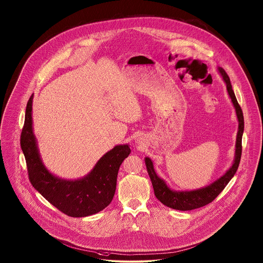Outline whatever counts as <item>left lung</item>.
I'll return each instance as SVG.
<instances>
[{
	"label": "left lung",
	"instance_id": "8db88e82",
	"mask_svg": "<svg viewBox=\"0 0 263 263\" xmlns=\"http://www.w3.org/2000/svg\"><path fill=\"white\" fill-rule=\"evenodd\" d=\"M218 72L223 78L225 82L227 91L233 106L235 108L237 119H238V133L236 138V145H235V156L232 166L227 170L225 174H223L220 178L212 182L210 185L204 187L194 189V190H173L167 185L165 180L159 177L154 169V165L150 158H145V163L147 166V170L150 176L152 185L154 188V192L156 197L166 206L171 208L173 210L178 211H191L194 209H198L212 202L226 187V185L230 182V180L235 175L240 159L242 154V136L244 132V117L243 112L238 104L234 91L232 89V85L230 82V78L227 75L225 71L222 68H218Z\"/></svg>",
	"mask_w": 263,
	"mask_h": 263
}]
</instances>
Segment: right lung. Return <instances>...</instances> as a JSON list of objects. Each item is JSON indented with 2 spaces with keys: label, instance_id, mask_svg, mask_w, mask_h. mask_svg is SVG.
Returning <instances> with one entry per match:
<instances>
[{
  "label": "right lung",
  "instance_id": "add662e5",
  "mask_svg": "<svg viewBox=\"0 0 263 263\" xmlns=\"http://www.w3.org/2000/svg\"><path fill=\"white\" fill-rule=\"evenodd\" d=\"M32 103L33 95L26 106L20 144L33 187L52 205L70 217H88L104 210L112 200L118 170L130 153L129 146L127 144L115 146L81 178L74 180L61 178L52 174L42 162L33 132Z\"/></svg>",
  "mask_w": 263,
  "mask_h": 263
}]
</instances>
